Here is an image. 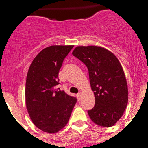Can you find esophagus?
<instances>
[{
    "label": "esophagus",
    "mask_w": 148,
    "mask_h": 148,
    "mask_svg": "<svg viewBox=\"0 0 148 148\" xmlns=\"http://www.w3.org/2000/svg\"><path fill=\"white\" fill-rule=\"evenodd\" d=\"M81 95H82V93H81V92H79V93H78L76 95L77 99H78V101H80L81 100Z\"/></svg>",
    "instance_id": "34e87169"
}]
</instances>
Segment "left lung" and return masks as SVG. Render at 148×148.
<instances>
[{
  "label": "left lung",
  "mask_w": 148,
  "mask_h": 148,
  "mask_svg": "<svg viewBox=\"0 0 148 148\" xmlns=\"http://www.w3.org/2000/svg\"><path fill=\"white\" fill-rule=\"evenodd\" d=\"M73 55L86 65L95 105L87 111L95 124L101 127L114 125L122 116L128 101L125 73L116 56L96 46L77 47Z\"/></svg>",
  "instance_id": "left-lung-1"
}]
</instances>
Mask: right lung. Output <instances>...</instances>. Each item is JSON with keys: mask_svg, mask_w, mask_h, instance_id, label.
<instances>
[{"mask_svg": "<svg viewBox=\"0 0 148 148\" xmlns=\"http://www.w3.org/2000/svg\"><path fill=\"white\" fill-rule=\"evenodd\" d=\"M73 46H50L37 55L26 82V104L30 118L40 130L57 133L67 124L77 99L60 90L58 73Z\"/></svg>", "mask_w": 148, "mask_h": 148, "instance_id": "1", "label": "right lung"}]
</instances>
